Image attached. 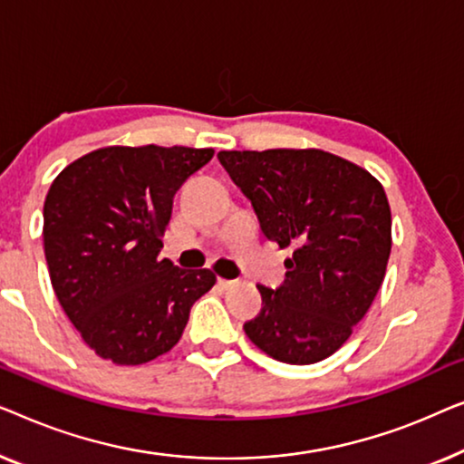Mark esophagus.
<instances>
[{
	"label": "esophagus",
	"instance_id": "esophagus-1",
	"mask_svg": "<svg viewBox=\"0 0 464 464\" xmlns=\"http://www.w3.org/2000/svg\"><path fill=\"white\" fill-rule=\"evenodd\" d=\"M218 285H220V288L229 290V288H233V285H237V282H235V279H223V277H220L218 279Z\"/></svg>",
	"mask_w": 464,
	"mask_h": 464
}]
</instances>
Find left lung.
Here are the masks:
<instances>
[{
  "instance_id": "obj_1",
  "label": "left lung",
  "mask_w": 464,
  "mask_h": 464,
  "mask_svg": "<svg viewBox=\"0 0 464 464\" xmlns=\"http://www.w3.org/2000/svg\"><path fill=\"white\" fill-rule=\"evenodd\" d=\"M220 164L292 256L277 290L256 285L263 309L246 336L295 365L336 353L381 290L391 254V208L368 169L322 149L220 151Z\"/></svg>"
}]
</instances>
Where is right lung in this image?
Returning <instances> with one entry per match:
<instances>
[{"instance_id":"add662e5","label":"right lung","mask_w":464,"mask_h":464,"mask_svg":"<svg viewBox=\"0 0 464 464\" xmlns=\"http://www.w3.org/2000/svg\"><path fill=\"white\" fill-rule=\"evenodd\" d=\"M214 149L111 145L56 176L44 201V252L58 303L102 360L140 365L180 341L210 269L160 258L172 199Z\"/></svg>"}]
</instances>
